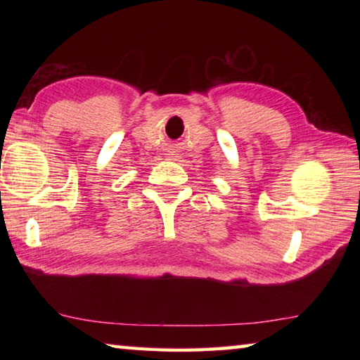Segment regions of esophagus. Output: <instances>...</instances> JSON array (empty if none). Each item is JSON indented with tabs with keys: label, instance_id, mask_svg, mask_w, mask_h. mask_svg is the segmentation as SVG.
I'll use <instances>...</instances> for the list:
<instances>
[{
	"label": "esophagus",
	"instance_id": "obj_1",
	"mask_svg": "<svg viewBox=\"0 0 360 360\" xmlns=\"http://www.w3.org/2000/svg\"><path fill=\"white\" fill-rule=\"evenodd\" d=\"M172 155H173V154H172Z\"/></svg>",
	"mask_w": 360,
	"mask_h": 360
}]
</instances>
